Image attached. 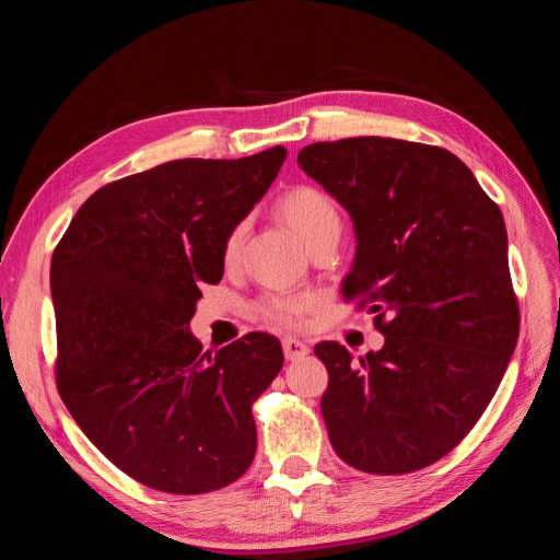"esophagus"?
Instances as JSON below:
<instances>
[{
  "mask_svg": "<svg viewBox=\"0 0 560 560\" xmlns=\"http://www.w3.org/2000/svg\"><path fill=\"white\" fill-rule=\"evenodd\" d=\"M282 350H284L287 360H301V358H306V354H308V346L299 341V338H294V336L282 338Z\"/></svg>",
  "mask_w": 560,
  "mask_h": 560,
  "instance_id": "34e87169",
  "label": "esophagus"
}]
</instances>
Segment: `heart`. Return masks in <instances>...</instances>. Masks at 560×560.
I'll use <instances>...</instances> for the list:
<instances>
[{"label":"heart","mask_w":560,"mask_h":560,"mask_svg":"<svg viewBox=\"0 0 560 560\" xmlns=\"http://www.w3.org/2000/svg\"><path fill=\"white\" fill-rule=\"evenodd\" d=\"M278 217L282 224L290 229L303 247H313L322 241H338L341 233V214L334 206V200L322 194L315 186H296V189L287 191L278 200ZM243 243V229H235L224 247V259L233 261L238 257ZM311 306L308 299L303 296H276L261 301V315L280 327H294L301 322L303 311Z\"/></svg>","instance_id":"obj_1"}]
</instances>
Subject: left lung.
Listing matches in <instances>:
<instances>
[{
	"mask_svg": "<svg viewBox=\"0 0 560 560\" xmlns=\"http://www.w3.org/2000/svg\"><path fill=\"white\" fill-rule=\"evenodd\" d=\"M296 163L354 229L346 299L371 303L381 350L322 341L319 409L341 460L369 474L436 463L493 399L518 338L500 208L451 151L393 140L315 142Z\"/></svg>",
	"mask_w": 560,
	"mask_h": 560,
	"instance_id": "left-lung-1",
	"label": "left lung"
}]
</instances>
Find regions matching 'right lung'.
<instances>
[{
  "label": "right lung",
  "mask_w": 560,
  "mask_h": 560,
  "mask_svg": "<svg viewBox=\"0 0 560 560\" xmlns=\"http://www.w3.org/2000/svg\"><path fill=\"white\" fill-rule=\"evenodd\" d=\"M287 159H179L97 189L50 259L58 389L77 425L128 477L175 495L241 479L257 453L252 401L278 376L276 336L202 352L200 287Z\"/></svg>",
  "instance_id": "obj_1"
}]
</instances>
